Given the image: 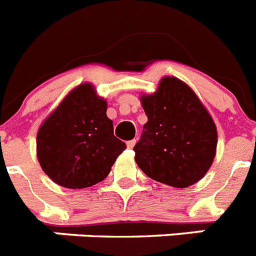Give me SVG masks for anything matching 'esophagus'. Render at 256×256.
Returning a JSON list of instances; mask_svg holds the SVG:
<instances>
[{
  "label": "esophagus",
  "instance_id": "esophagus-1",
  "mask_svg": "<svg viewBox=\"0 0 256 256\" xmlns=\"http://www.w3.org/2000/svg\"><path fill=\"white\" fill-rule=\"evenodd\" d=\"M135 143H136V139H132V140H128V148H132L135 146Z\"/></svg>",
  "mask_w": 256,
  "mask_h": 256
}]
</instances>
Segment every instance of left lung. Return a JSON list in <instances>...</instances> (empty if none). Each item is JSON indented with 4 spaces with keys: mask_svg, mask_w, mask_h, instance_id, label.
I'll return each instance as SVG.
<instances>
[{
    "mask_svg": "<svg viewBox=\"0 0 256 256\" xmlns=\"http://www.w3.org/2000/svg\"><path fill=\"white\" fill-rule=\"evenodd\" d=\"M148 121L135 144V161L144 174L172 188L196 184L216 156L218 130L192 88L164 76L154 94H142Z\"/></svg>",
    "mask_w": 256,
    "mask_h": 256,
    "instance_id": "obj_1",
    "label": "left lung"
}]
</instances>
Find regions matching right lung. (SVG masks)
<instances>
[{
    "instance_id": "1",
    "label": "right lung",
    "mask_w": 256,
    "mask_h": 256,
    "mask_svg": "<svg viewBox=\"0 0 256 256\" xmlns=\"http://www.w3.org/2000/svg\"><path fill=\"white\" fill-rule=\"evenodd\" d=\"M106 100L92 83L72 88L40 124L36 154L44 173L62 188H84L109 174L126 144L113 134Z\"/></svg>"
}]
</instances>
